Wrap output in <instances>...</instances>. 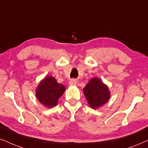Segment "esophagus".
Listing matches in <instances>:
<instances>
[{"label":"esophagus","instance_id":"1","mask_svg":"<svg viewBox=\"0 0 148 148\" xmlns=\"http://www.w3.org/2000/svg\"><path fill=\"white\" fill-rule=\"evenodd\" d=\"M76 84H77V81L75 79H73L69 81V85L70 86H75Z\"/></svg>","mask_w":148,"mask_h":148}]
</instances>
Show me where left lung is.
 <instances>
[{
    "instance_id": "1",
    "label": "left lung",
    "mask_w": 148,
    "mask_h": 148,
    "mask_svg": "<svg viewBox=\"0 0 148 148\" xmlns=\"http://www.w3.org/2000/svg\"><path fill=\"white\" fill-rule=\"evenodd\" d=\"M86 99L91 108L97 109L107 103L110 92L108 87L99 79L94 77L86 85L83 90Z\"/></svg>"
}]
</instances>
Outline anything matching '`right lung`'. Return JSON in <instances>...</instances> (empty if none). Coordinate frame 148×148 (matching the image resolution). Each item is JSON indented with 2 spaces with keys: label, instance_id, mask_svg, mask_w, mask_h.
Returning <instances> with one entry per match:
<instances>
[{
  "label": "right lung",
  "instance_id": "1",
  "mask_svg": "<svg viewBox=\"0 0 148 148\" xmlns=\"http://www.w3.org/2000/svg\"><path fill=\"white\" fill-rule=\"evenodd\" d=\"M66 90L65 86L58 83L52 76H47L40 82L36 95L38 101L45 106L53 108L57 105L59 98Z\"/></svg>",
  "mask_w": 148,
  "mask_h": 148
}]
</instances>
